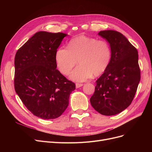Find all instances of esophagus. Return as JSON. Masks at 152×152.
<instances>
[{
	"instance_id": "obj_1",
	"label": "esophagus",
	"mask_w": 152,
	"mask_h": 152,
	"mask_svg": "<svg viewBox=\"0 0 152 152\" xmlns=\"http://www.w3.org/2000/svg\"><path fill=\"white\" fill-rule=\"evenodd\" d=\"M83 86V84H79V83H76V87L77 89V88H79V87H81Z\"/></svg>"
}]
</instances>
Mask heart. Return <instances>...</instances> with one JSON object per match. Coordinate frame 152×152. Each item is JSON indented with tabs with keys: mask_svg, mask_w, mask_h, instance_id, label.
Returning <instances> with one entry per match:
<instances>
[{
	"mask_svg": "<svg viewBox=\"0 0 152 152\" xmlns=\"http://www.w3.org/2000/svg\"><path fill=\"white\" fill-rule=\"evenodd\" d=\"M111 50L110 44L104 40L79 36L70 40L67 48L57 50L55 60L61 73H69L77 63L79 65L70 75L76 81H84L92 75L98 76L107 70L110 63Z\"/></svg>",
	"mask_w": 152,
	"mask_h": 152,
	"instance_id": "1",
	"label": "heart"
}]
</instances>
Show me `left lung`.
Segmentation results:
<instances>
[{
  "instance_id": "obj_1",
  "label": "left lung",
  "mask_w": 152,
  "mask_h": 152,
  "mask_svg": "<svg viewBox=\"0 0 152 152\" xmlns=\"http://www.w3.org/2000/svg\"><path fill=\"white\" fill-rule=\"evenodd\" d=\"M98 35L110 44L111 57L108 68L95 82L90 102L99 113L115 115L131 105L137 91L140 79L138 52L119 32L103 30Z\"/></svg>"
}]
</instances>
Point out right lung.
Listing matches in <instances>:
<instances>
[{
	"label": "right lung",
	"instance_id": "1",
	"mask_svg": "<svg viewBox=\"0 0 152 152\" xmlns=\"http://www.w3.org/2000/svg\"><path fill=\"white\" fill-rule=\"evenodd\" d=\"M67 34L39 31L18 50L15 57V89L34 115L55 119L69 104L75 84L57 69L55 54Z\"/></svg>",
	"mask_w": 152,
	"mask_h": 152
}]
</instances>
